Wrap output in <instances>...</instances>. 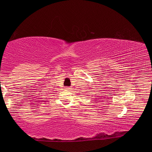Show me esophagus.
<instances>
[{"label":"esophagus","mask_w":152,"mask_h":152,"mask_svg":"<svg viewBox=\"0 0 152 152\" xmlns=\"http://www.w3.org/2000/svg\"><path fill=\"white\" fill-rule=\"evenodd\" d=\"M66 89L68 90V91H71V90H72V88H70V87H67Z\"/></svg>","instance_id":"obj_1"}]
</instances>
